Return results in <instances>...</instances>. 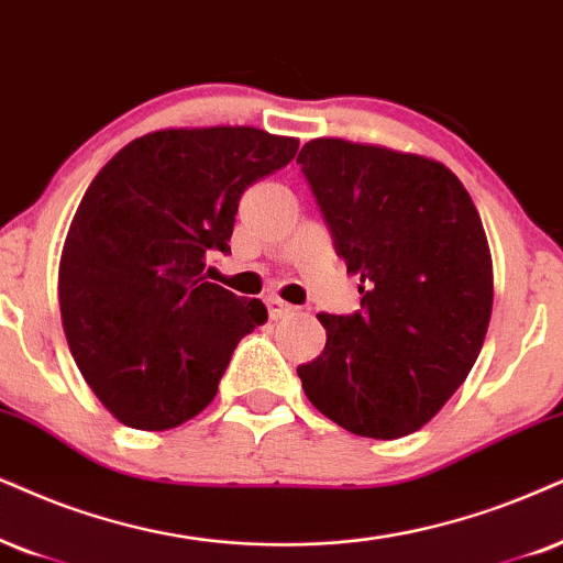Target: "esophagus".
<instances>
[{"label":"esophagus","mask_w":563,"mask_h":563,"mask_svg":"<svg viewBox=\"0 0 563 563\" xmlns=\"http://www.w3.org/2000/svg\"><path fill=\"white\" fill-rule=\"evenodd\" d=\"M267 311H269V319H283L294 311V306L280 301V298H267Z\"/></svg>","instance_id":"34e87169"}]
</instances>
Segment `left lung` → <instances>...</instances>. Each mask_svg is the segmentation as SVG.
Segmentation results:
<instances>
[{"label": "left lung", "mask_w": 563, "mask_h": 563, "mask_svg": "<svg viewBox=\"0 0 563 563\" xmlns=\"http://www.w3.org/2000/svg\"><path fill=\"white\" fill-rule=\"evenodd\" d=\"M296 163L364 296L355 314H317L327 343L298 366L303 393L355 437H408L457 393L486 340L494 267L478 210L423 155L319 137Z\"/></svg>", "instance_id": "1"}]
</instances>
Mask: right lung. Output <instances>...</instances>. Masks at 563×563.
I'll list each match as a JSON object with an SVG mask.
<instances>
[{"mask_svg":"<svg viewBox=\"0 0 563 563\" xmlns=\"http://www.w3.org/2000/svg\"><path fill=\"white\" fill-rule=\"evenodd\" d=\"M296 137L254 126L161 130L132 140L85 191L59 262L69 351L117 421L166 431L202 412L260 298L205 280L229 254L239 199L288 166Z\"/></svg>","mask_w":563,"mask_h":563,"instance_id":"1","label":"right lung"}]
</instances>
